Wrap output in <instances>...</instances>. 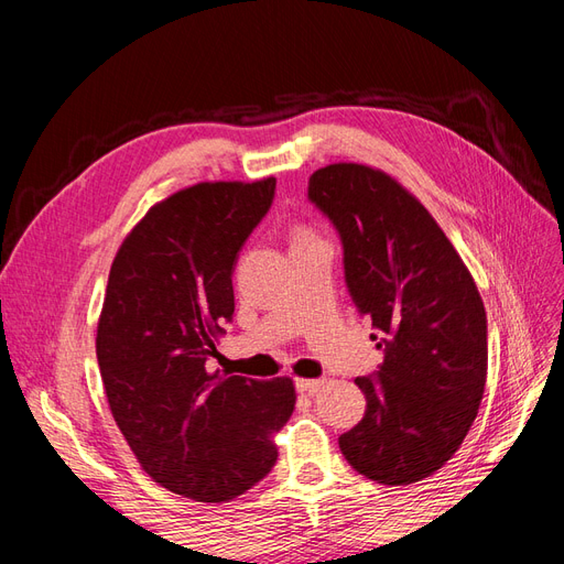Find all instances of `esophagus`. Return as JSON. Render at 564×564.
I'll use <instances>...</instances> for the list:
<instances>
[{
  "label": "esophagus",
  "instance_id": "esophagus-1",
  "mask_svg": "<svg viewBox=\"0 0 564 564\" xmlns=\"http://www.w3.org/2000/svg\"><path fill=\"white\" fill-rule=\"evenodd\" d=\"M322 383H324V379H296V390L299 392H308V395H313V392L319 390Z\"/></svg>",
  "mask_w": 564,
  "mask_h": 564
}]
</instances>
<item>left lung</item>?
Masks as SVG:
<instances>
[{
	"mask_svg": "<svg viewBox=\"0 0 564 564\" xmlns=\"http://www.w3.org/2000/svg\"><path fill=\"white\" fill-rule=\"evenodd\" d=\"M308 199L340 237L350 299L383 350L379 369L355 379L367 409L338 447L373 482H419L456 454L482 402L480 292L429 209L379 169H317Z\"/></svg>",
	"mask_w": 564,
	"mask_h": 564,
	"instance_id": "obj_1",
	"label": "left lung"
}]
</instances>
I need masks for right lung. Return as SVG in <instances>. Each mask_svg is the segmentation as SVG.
I'll list each match as a JSON object with an SVG mask.
<instances>
[{
	"mask_svg": "<svg viewBox=\"0 0 564 564\" xmlns=\"http://www.w3.org/2000/svg\"><path fill=\"white\" fill-rule=\"evenodd\" d=\"M275 199V178L197 183L155 204L119 247L96 357L110 412L152 480L220 503L272 470L292 379L212 371L232 322V270Z\"/></svg>",
	"mask_w": 564,
	"mask_h": 564,
	"instance_id": "right-lung-1",
	"label": "right lung"
}]
</instances>
